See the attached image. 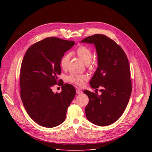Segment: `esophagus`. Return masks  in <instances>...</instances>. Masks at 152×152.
I'll use <instances>...</instances> for the list:
<instances>
[{
	"label": "esophagus",
	"instance_id": "esophagus-1",
	"mask_svg": "<svg viewBox=\"0 0 152 152\" xmlns=\"http://www.w3.org/2000/svg\"><path fill=\"white\" fill-rule=\"evenodd\" d=\"M76 93L77 94H81V93H82V91H80V90H79V89H77V90H76Z\"/></svg>",
	"mask_w": 152,
	"mask_h": 152
}]
</instances>
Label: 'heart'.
Masks as SVG:
<instances>
[{
  "label": "heart",
  "instance_id": "obj_1",
  "mask_svg": "<svg viewBox=\"0 0 152 152\" xmlns=\"http://www.w3.org/2000/svg\"><path fill=\"white\" fill-rule=\"evenodd\" d=\"M76 54L77 56L88 66H90L91 65V59L93 57L92 51L88 48L81 46H80L76 51ZM71 53H67L62 58L61 60V66L63 69H67L69 66V64L71 58ZM88 76L86 75H77L75 74H71L68 79L70 82L82 86L83 84V82L87 80Z\"/></svg>",
  "mask_w": 152,
  "mask_h": 152
}]
</instances>
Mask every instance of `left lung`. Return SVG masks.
Listing matches in <instances>:
<instances>
[{
    "label": "left lung",
    "instance_id": "obj_1",
    "mask_svg": "<svg viewBox=\"0 0 152 152\" xmlns=\"http://www.w3.org/2000/svg\"><path fill=\"white\" fill-rule=\"evenodd\" d=\"M81 42L94 44L98 67L90 83L92 88H101L97 93L84 90L89 102L85 107L87 119L94 124L106 126L115 123L123 114L132 93L129 61L122 48L104 35L95 34Z\"/></svg>",
    "mask_w": 152,
    "mask_h": 152
}]
</instances>
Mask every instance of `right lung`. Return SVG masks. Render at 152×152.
<instances>
[{"label": "right lung", "mask_w": 152, "mask_h": 152, "mask_svg": "<svg viewBox=\"0 0 152 152\" xmlns=\"http://www.w3.org/2000/svg\"><path fill=\"white\" fill-rule=\"evenodd\" d=\"M74 45L73 41L48 37L32 45L24 56L20 97L28 114L41 126L51 128L62 123L75 96V87L69 83L62 84L60 93L52 91L60 82L57 76L61 72V60Z\"/></svg>", "instance_id": "right-lung-1"}]
</instances>
